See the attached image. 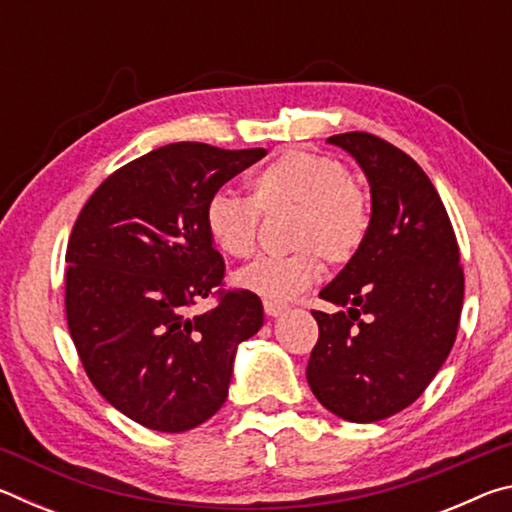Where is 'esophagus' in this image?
<instances>
[{
  "label": "esophagus",
  "instance_id": "esophagus-1",
  "mask_svg": "<svg viewBox=\"0 0 512 512\" xmlns=\"http://www.w3.org/2000/svg\"><path fill=\"white\" fill-rule=\"evenodd\" d=\"M264 311H266V316L275 318V316H280L282 311H287V307L280 305V302H264Z\"/></svg>",
  "mask_w": 512,
  "mask_h": 512
}]
</instances>
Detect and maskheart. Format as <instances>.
<instances>
[{
  "label": "heart",
  "mask_w": 512,
  "mask_h": 512,
  "mask_svg": "<svg viewBox=\"0 0 512 512\" xmlns=\"http://www.w3.org/2000/svg\"><path fill=\"white\" fill-rule=\"evenodd\" d=\"M253 198L216 192L205 203V230L230 257L253 253L259 210L296 207L291 244L298 250L259 257L237 273V284L266 302H287L309 289L320 275V259L341 266L359 253L370 230L368 196L352 183L339 160L307 149H289L250 180Z\"/></svg>",
  "instance_id": "heart-1"
}]
</instances>
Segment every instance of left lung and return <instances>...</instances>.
<instances>
[{"label":"left lung","instance_id":"obj_1","mask_svg":"<svg viewBox=\"0 0 512 512\" xmlns=\"http://www.w3.org/2000/svg\"><path fill=\"white\" fill-rule=\"evenodd\" d=\"M368 176V237L320 298L343 307L311 311L318 341L307 381L327 411L377 422L413 404L456 341L463 266L452 221L411 155L363 131L332 135Z\"/></svg>","mask_w":512,"mask_h":512}]
</instances>
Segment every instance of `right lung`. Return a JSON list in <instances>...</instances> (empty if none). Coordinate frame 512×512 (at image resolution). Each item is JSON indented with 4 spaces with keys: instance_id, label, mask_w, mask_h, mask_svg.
<instances>
[{
    "instance_id": "add662e5",
    "label": "right lung",
    "mask_w": 512,
    "mask_h": 512,
    "mask_svg": "<svg viewBox=\"0 0 512 512\" xmlns=\"http://www.w3.org/2000/svg\"><path fill=\"white\" fill-rule=\"evenodd\" d=\"M264 155L160 146L110 173L74 223L69 334L94 388L146 429L180 433L210 420L228 397L237 345L264 323L255 293L223 287L203 219L210 196ZM210 295V312L188 314Z\"/></svg>"
}]
</instances>
